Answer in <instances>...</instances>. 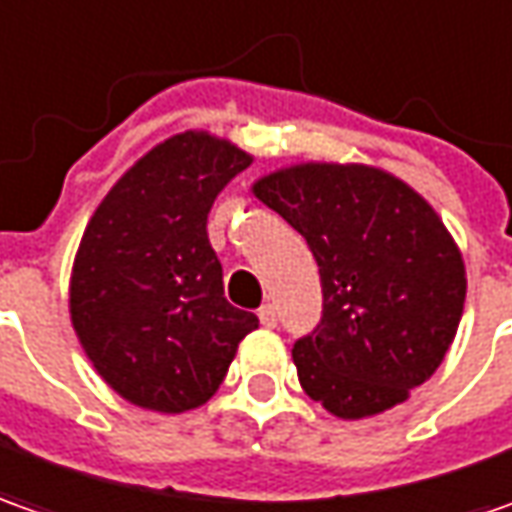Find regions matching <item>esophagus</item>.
<instances>
[{
    "label": "esophagus",
    "mask_w": 512,
    "mask_h": 512,
    "mask_svg": "<svg viewBox=\"0 0 512 512\" xmlns=\"http://www.w3.org/2000/svg\"><path fill=\"white\" fill-rule=\"evenodd\" d=\"M257 317H260V326H266V328L277 326V309H274L272 303L260 306V311H257Z\"/></svg>",
    "instance_id": "1"
}]
</instances>
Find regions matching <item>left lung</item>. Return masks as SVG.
Segmentation results:
<instances>
[{"label": "left lung", "mask_w": 512, "mask_h": 512, "mask_svg": "<svg viewBox=\"0 0 512 512\" xmlns=\"http://www.w3.org/2000/svg\"><path fill=\"white\" fill-rule=\"evenodd\" d=\"M252 192L320 266V326L291 348L303 391L340 419L405 402L442 365L465 309V260L442 218L365 164H294Z\"/></svg>", "instance_id": "obj_1"}]
</instances>
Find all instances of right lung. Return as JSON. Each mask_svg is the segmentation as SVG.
I'll use <instances>...</instances> for the list:
<instances>
[{
	"instance_id": "add662e5",
	"label": "right lung",
	"mask_w": 512,
	"mask_h": 512,
	"mask_svg": "<svg viewBox=\"0 0 512 512\" xmlns=\"http://www.w3.org/2000/svg\"><path fill=\"white\" fill-rule=\"evenodd\" d=\"M252 164L232 141L186 130L138 158L98 203L70 274V320L118 397L184 414L221 388L252 311L223 297L206 218Z\"/></svg>"
}]
</instances>
